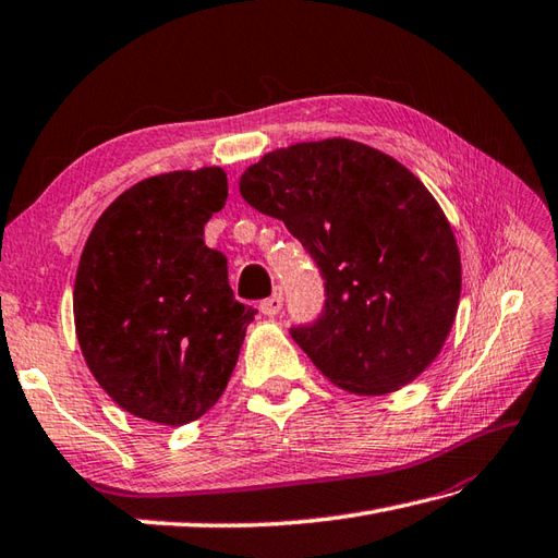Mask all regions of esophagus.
Returning <instances> with one entry per match:
<instances>
[{"label":"esophagus","instance_id":"obj_1","mask_svg":"<svg viewBox=\"0 0 558 558\" xmlns=\"http://www.w3.org/2000/svg\"><path fill=\"white\" fill-rule=\"evenodd\" d=\"M281 305H283L281 293H275V295H269V299L259 303V311H263L267 317H271V315H277L281 311Z\"/></svg>","mask_w":558,"mask_h":558}]
</instances>
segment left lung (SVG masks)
<instances>
[{"mask_svg":"<svg viewBox=\"0 0 558 558\" xmlns=\"http://www.w3.org/2000/svg\"><path fill=\"white\" fill-rule=\"evenodd\" d=\"M238 187L320 269L323 311L291 337L325 378L385 395L438 356L460 303V253L414 173L366 144L323 140L263 156Z\"/></svg>","mask_w":558,"mask_h":558,"instance_id":"8db88e82","label":"left lung"}]
</instances>
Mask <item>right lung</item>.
<instances>
[{"label": "right lung", "mask_w": 558, "mask_h": 558, "mask_svg": "<svg viewBox=\"0 0 558 558\" xmlns=\"http://www.w3.org/2000/svg\"><path fill=\"white\" fill-rule=\"evenodd\" d=\"M226 197L216 166L146 178L100 214L78 259V347L112 402L146 422L207 414L257 313L235 301L226 255L204 245Z\"/></svg>", "instance_id": "1"}]
</instances>
